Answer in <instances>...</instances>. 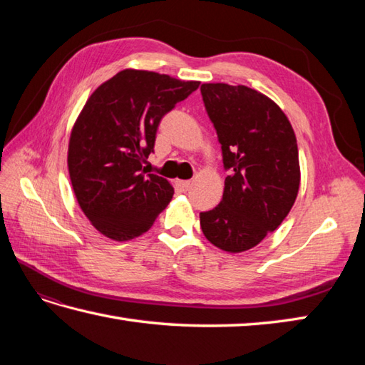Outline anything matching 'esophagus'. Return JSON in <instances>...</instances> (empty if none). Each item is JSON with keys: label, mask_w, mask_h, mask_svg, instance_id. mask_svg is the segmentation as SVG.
I'll list each match as a JSON object with an SVG mask.
<instances>
[{"label": "esophagus", "mask_w": 365, "mask_h": 365, "mask_svg": "<svg viewBox=\"0 0 365 365\" xmlns=\"http://www.w3.org/2000/svg\"><path fill=\"white\" fill-rule=\"evenodd\" d=\"M177 187H180L182 190H188L191 187V180H177Z\"/></svg>", "instance_id": "obj_1"}]
</instances>
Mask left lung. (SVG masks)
<instances>
[{"mask_svg": "<svg viewBox=\"0 0 365 365\" xmlns=\"http://www.w3.org/2000/svg\"><path fill=\"white\" fill-rule=\"evenodd\" d=\"M200 94L229 173L220 205L200 212V229L222 251H247L281 226L294 204L297 138L281 108L257 91L207 83Z\"/></svg>", "mask_w": 365, "mask_h": 365, "instance_id": "8db88e82", "label": "left lung"}]
</instances>
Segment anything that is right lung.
Returning a JSON list of instances; mask_svg holds the SVG:
<instances>
[{
    "label": "right lung",
    "mask_w": 365,
    "mask_h": 365,
    "mask_svg": "<svg viewBox=\"0 0 365 365\" xmlns=\"http://www.w3.org/2000/svg\"><path fill=\"white\" fill-rule=\"evenodd\" d=\"M169 75L122 71L84 105L68 144V174L98 232L125 242L149 230L173 199L166 178L147 174L161 119L199 88Z\"/></svg>",
    "instance_id": "1"
}]
</instances>
